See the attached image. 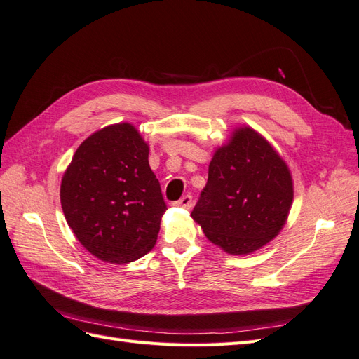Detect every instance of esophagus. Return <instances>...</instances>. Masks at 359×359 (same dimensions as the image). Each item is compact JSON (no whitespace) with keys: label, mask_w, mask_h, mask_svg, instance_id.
<instances>
[{"label":"esophagus","mask_w":359,"mask_h":359,"mask_svg":"<svg viewBox=\"0 0 359 359\" xmlns=\"http://www.w3.org/2000/svg\"><path fill=\"white\" fill-rule=\"evenodd\" d=\"M173 205L175 206H181V208H186V210H190L191 205H193V199L190 194H186V196H182L180 201L173 202Z\"/></svg>","instance_id":"34e87169"}]
</instances>
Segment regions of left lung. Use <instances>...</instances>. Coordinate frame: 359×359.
Wrapping results in <instances>:
<instances>
[{"mask_svg": "<svg viewBox=\"0 0 359 359\" xmlns=\"http://www.w3.org/2000/svg\"><path fill=\"white\" fill-rule=\"evenodd\" d=\"M292 202L286 161L255 128L241 126L215 149L191 219L223 252L252 255L283 229Z\"/></svg>", "mask_w": 359, "mask_h": 359, "instance_id": "obj_1", "label": "left lung"}]
</instances>
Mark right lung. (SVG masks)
I'll return each mask as SVG.
<instances>
[{"mask_svg":"<svg viewBox=\"0 0 359 359\" xmlns=\"http://www.w3.org/2000/svg\"><path fill=\"white\" fill-rule=\"evenodd\" d=\"M148 154L133 124H111L83 140L64 172V217L78 241L103 262H133L157 241L168 208Z\"/></svg>","mask_w":359,"mask_h":359,"instance_id":"1","label":"right lung"}]
</instances>
